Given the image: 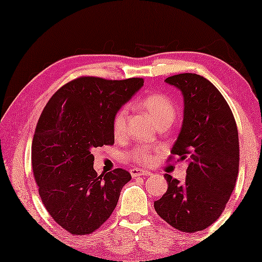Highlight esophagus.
I'll use <instances>...</instances> for the list:
<instances>
[{"mask_svg": "<svg viewBox=\"0 0 262 262\" xmlns=\"http://www.w3.org/2000/svg\"><path fill=\"white\" fill-rule=\"evenodd\" d=\"M130 173L132 175V178H137V177H143V175H152L151 171H148L146 169H140V168H132L130 170Z\"/></svg>", "mask_w": 262, "mask_h": 262, "instance_id": "1", "label": "esophagus"}]
</instances>
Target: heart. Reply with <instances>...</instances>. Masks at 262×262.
<instances>
[{"instance_id":"b5f03b06","label":"heart","mask_w":262,"mask_h":262,"mask_svg":"<svg viewBox=\"0 0 262 262\" xmlns=\"http://www.w3.org/2000/svg\"><path fill=\"white\" fill-rule=\"evenodd\" d=\"M139 106L146 111L147 115L153 119L157 125L161 123L170 124L174 121L175 115H177V108H175L173 101L168 96L160 93L151 94V95L143 97L139 101ZM126 114V108H122L115 115L113 121V131L115 137H121L125 131ZM132 157L137 162L148 164L153 159L152 149L147 146H141L132 152Z\"/></svg>"}]
</instances>
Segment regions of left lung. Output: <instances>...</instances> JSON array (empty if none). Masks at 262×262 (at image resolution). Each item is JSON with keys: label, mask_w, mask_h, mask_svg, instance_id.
<instances>
[{"label": "left lung", "mask_w": 262, "mask_h": 262, "mask_svg": "<svg viewBox=\"0 0 262 262\" xmlns=\"http://www.w3.org/2000/svg\"><path fill=\"white\" fill-rule=\"evenodd\" d=\"M183 96L182 126L171 154L187 159L184 182L165 174L166 194L154 202L162 220L192 233L207 229L222 215L239 170L237 124L228 102L209 80L183 73L167 78Z\"/></svg>", "instance_id": "obj_1"}]
</instances>
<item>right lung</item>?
Instances as JSON below:
<instances>
[{
  "label": "right lung",
  "instance_id": "1",
  "mask_svg": "<svg viewBox=\"0 0 262 262\" xmlns=\"http://www.w3.org/2000/svg\"><path fill=\"white\" fill-rule=\"evenodd\" d=\"M144 80L82 76L50 98L32 140V169L51 217L68 232L89 234L110 217L131 174L122 168L98 177L93 151L113 145L117 111Z\"/></svg>",
  "mask_w": 262,
  "mask_h": 262
}]
</instances>
